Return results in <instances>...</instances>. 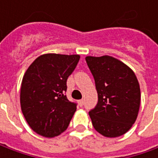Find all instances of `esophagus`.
I'll return each mask as SVG.
<instances>
[{
  "mask_svg": "<svg viewBox=\"0 0 158 158\" xmlns=\"http://www.w3.org/2000/svg\"><path fill=\"white\" fill-rule=\"evenodd\" d=\"M83 103H84V101L83 99H81V100H78V105L80 106H83Z\"/></svg>",
  "mask_w": 158,
  "mask_h": 158,
  "instance_id": "34e87169",
  "label": "esophagus"
}]
</instances>
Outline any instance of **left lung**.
I'll return each mask as SVG.
<instances>
[{
  "instance_id": "obj_1",
  "label": "left lung",
  "mask_w": 158,
  "mask_h": 158,
  "mask_svg": "<svg viewBox=\"0 0 158 158\" xmlns=\"http://www.w3.org/2000/svg\"><path fill=\"white\" fill-rule=\"evenodd\" d=\"M95 79L98 102L89 112L97 132L103 136L123 135L135 122L141 104V89L135 72L116 58L87 56Z\"/></svg>"
}]
</instances>
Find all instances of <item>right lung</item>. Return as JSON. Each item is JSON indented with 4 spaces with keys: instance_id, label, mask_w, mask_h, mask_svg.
I'll list each match as a JSON object with an SVG mask.
<instances>
[{
    "instance_id": "1",
    "label": "right lung",
    "mask_w": 158,
    "mask_h": 158,
    "mask_svg": "<svg viewBox=\"0 0 158 158\" xmlns=\"http://www.w3.org/2000/svg\"><path fill=\"white\" fill-rule=\"evenodd\" d=\"M80 60L79 54L45 53L25 71L20 105L25 120L41 136L52 138L66 130L76 111L65 91L67 80Z\"/></svg>"
}]
</instances>
